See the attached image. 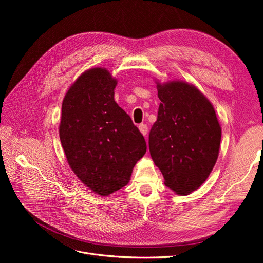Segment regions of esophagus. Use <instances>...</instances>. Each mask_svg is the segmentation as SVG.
<instances>
[{"label": "esophagus", "instance_id": "obj_1", "mask_svg": "<svg viewBox=\"0 0 263 263\" xmlns=\"http://www.w3.org/2000/svg\"><path fill=\"white\" fill-rule=\"evenodd\" d=\"M139 129H140V131L143 135H146L147 132H148V127H147L146 123H141L139 126Z\"/></svg>", "mask_w": 263, "mask_h": 263}]
</instances>
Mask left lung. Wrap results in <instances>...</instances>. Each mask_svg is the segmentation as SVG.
I'll list each match as a JSON object with an SVG mask.
<instances>
[{
	"label": "left lung",
	"mask_w": 263,
	"mask_h": 263,
	"mask_svg": "<svg viewBox=\"0 0 263 263\" xmlns=\"http://www.w3.org/2000/svg\"><path fill=\"white\" fill-rule=\"evenodd\" d=\"M161 100L149 133L150 156L179 195L197 190L218 157L222 130L210 101L193 85L157 83Z\"/></svg>",
	"instance_id": "8db88e82"
}]
</instances>
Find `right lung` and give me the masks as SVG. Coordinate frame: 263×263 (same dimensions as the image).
I'll list each match as a JSON object with an SVG mask.
<instances>
[{
	"label": "right lung",
	"mask_w": 263,
	"mask_h": 263,
	"mask_svg": "<svg viewBox=\"0 0 263 263\" xmlns=\"http://www.w3.org/2000/svg\"><path fill=\"white\" fill-rule=\"evenodd\" d=\"M117 81L103 68L81 74L62 105L60 139L73 173L101 196L127 185L146 154L143 134L114 100Z\"/></svg>",
	"instance_id": "right-lung-1"
}]
</instances>
